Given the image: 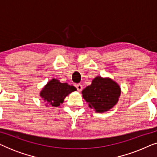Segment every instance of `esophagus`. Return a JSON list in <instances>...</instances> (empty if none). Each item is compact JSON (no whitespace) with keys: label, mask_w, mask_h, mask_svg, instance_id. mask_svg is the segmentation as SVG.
I'll list each match as a JSON object with an SVG mask.
<instances>
[{"label":"esophagus","mask_w":157,"mask_h":157,"mask_svg":"<svg viewBox=\"0 0 157 157\" xmlns=\"http://www.w3.org/2000/svg\"><path fill=\"white\" fill-rule=\"evenodd\" d=\"M76 89H77V90H78V91L79 92L82 91V89H83V86H82V85L80 84V83H78V84H76Z\"/></svg>","instance_id":"obj_1"}]
</instances>
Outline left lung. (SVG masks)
Returning a JSON list of instances; mask_svg holds the SVG:
<instances>
[{
    "label": "left lung",
    "instance_id": "left-lung-1",
    "mask_svg": "<svg viewBox=\"0 0 157 157\" xmlns=\"http://www.w3.org/2000/svg\"><path fill=\"white\" fill-rule=\"evenodd\" d=\"M121 89L120 86L109 77L97 76L91 84L82 91V96L91 109L97 113L111 110L119 101Z\"/></svg>",
    "mask_w": 157,
    "mask_h": 157
}]
</instances>
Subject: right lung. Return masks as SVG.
<instances>
[{
    "label": "right lung",
    "mask_w": 157,
    "mask_h": 157,
    "mask_svg": "<svg viewBox=\"0 0 157 157\" xmlns=\"http://www.w3.org/2000/svg\"><path fill=\"white\" fill-rule=\"evenodd\" d=\"M76 90L74 86L61 83L57 78H52L40 90V96L46 103V106L57 107L63 104L68 94Z\"/></svg>",
    "instance_id": "add662e5"
}]
</instances>
